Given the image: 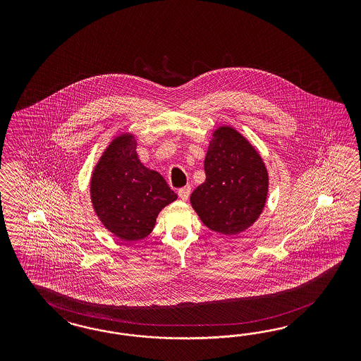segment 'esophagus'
I'll return each instance as SVG.
<instances>
[{"instance_id": "1", "label": "esophagus", "mask_w": 361, "mask_h": 361, "mask_svg": "<svg viewBox=\"0 0 361 361\" xmlns=\"http://www.w3.org/2000/svg\"><path fill=\"white\" fill-rule=\"evenodd\" d=\"M190 192H192V188H190V185H186L184 186V188H180L177 193H178V196H180L181 200L186 201V200L189 198V196H190Z\"/></svg>"}]
</instances>
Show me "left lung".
I'll use <instances>...</instances> for the list:
<instances>
[{
  "instance_id": "1",
  "label": "left lung",
  "mask_w": 361,
  "mask_h": 361,
  "mask_svg": "<svg viewBox=\"0 0 361 361\" xmlns=\"http://www.w3.org/2000/svg\"><path fill=\"white\" fill-rule=\"evenodd\" d=\"M204 169L207 180L190 196L204 225L228 235L247 229L267 196L269 177L261 156L235 130L222 127L209 144Z\"/></svg>"
}]
</instances>
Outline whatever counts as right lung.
<instances>
[{
	"instance_id": "right-lung-1",
	"label": "right lung",
	"mask_w": 361,
	"mask_h": 361,
	"mask_svg": "<svg viewBox=\"0 0 361 361\" xmlns=\"http://www.w3.org/2000/svg\"><path fill=\"white\" fill-rule=\"evenodd\" d=\"M92 205L104 226L124 240L152 231L160 210L177 195L164 177L145 168L132 136H119L102 156L91 178Z\"/></svg>"
}]
</instances>
